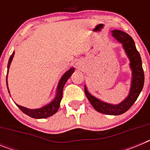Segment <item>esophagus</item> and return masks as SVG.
I'll return each mask as SVG.
<instances>
[{"label": "esophagus", "instance_id": "esophagus-1", "mask_svg": "<svg viewBox=\"0 0 150 150\" xmlns=\"http://www.w3.org/2000/svg\"><path fill=\"white\" fill-rule=\"evenodd\" d=\"M76 65H79V63H77V64H76Z\"/></svg>", "mask_w": 150, "mask_h": 150}]
</instances>
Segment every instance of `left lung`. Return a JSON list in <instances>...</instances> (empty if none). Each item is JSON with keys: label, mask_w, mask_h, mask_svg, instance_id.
<instances>
[{"label": "left lung", "mask_w": 150, "mask_h": 150, "mask_svg": "<svg viewBox=\"0 0 150 150\" xmlns=\"http://www.w3.org/2000/svg\"><path fill=\"white\" fill-rule=\"evenodd\" d=\"M111 32L112 37L122 44L123 48L130 60V67L132 70V79L129 94L123 101L116 105L107 104L92 96L88 91L86 86H85V94L91 105L98 112L116 116L126 112L137 99L144 87V73L141 58L132 37L120 30H112Z\"/></svg>", "instance_id": "1"}]
</instances>
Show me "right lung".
Returning a JSON list of instances; mask_svg holds the SVG:
<instances>
[{"label": "right lung", "instance_id": "add662e5", "mask_svg": "<svg viewBox=\"0 0 150 150\" xmlns=\"http://www.w3.org/2000/svg\"><path fill=\"white\" fill-rule=\"evenodd\" d=\"M14 54H15V52H13V54H12L11 56H10V59H9V62H8L7 74L8 71H9V67H10V64H11L12 60H13V56H14ZM74 72V68L72 67V68H71L70 70H68V71L62 76V77L60 79V81H59V85H58L55 98H54V100L52 102H50L49 104H47V105L44 106V107H41V108H39V109L34 110L28 109L26 107L18 105V104H16L17 107H18L25 114L28 115V116H29L30 117L34 118V119H45V118L50 117V116H52V115L55 114V112L58 111V110H59V106H60V102L62 98V92H63L64 86V84L66 83V82L67 81V79L71 77V76L72 75V74ZM6 86H7L8 91H9V93H10V91H9L7 85V77H6Z\"/></svg>", "mask_w": 150, "mask_h": 150}]
</instances>
